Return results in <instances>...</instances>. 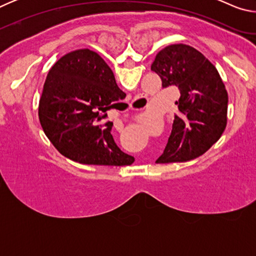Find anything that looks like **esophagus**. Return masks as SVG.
I'll return each instance as SVG.
<instances>
[{
  "label": "esophagus",
  "mask_w": 256,
  "mask_h": 256,
  "mask_svg": "<svg viewBox=\"0 0 256 256\" xmlns=\"http://www.w3.org/2000/svg\"><path fill=\"white\" fill-rule=\"evenodd\" d=\"M115 128H118V125H116V123H115Z\"/></svg>",
  "instance_id": "34e87169"
}]
</instances>
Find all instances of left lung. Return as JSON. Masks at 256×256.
Masks as SVG:
<instances>
[{
  "mask_svg": "<svg viewBox=\"0 0 256 256\" xmlns=\"http://www.w3.org/2000/svg\"><path fill=\"white\" fill-rule=\"evenodd\" d=\"M151 70L162 88L176 86L178 112L157 164L184 162L200 157L222 136L227 125L228 94L218 71L193 47L175 44L156 55Z\"/></svg>",
  "mask_w": 256,
  "mask_h": 256,
  "instance_id": "8db88e82",
  "label": "left lung"
}]
</instances>
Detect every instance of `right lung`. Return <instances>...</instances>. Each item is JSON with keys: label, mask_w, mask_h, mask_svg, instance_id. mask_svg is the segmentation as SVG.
<instances>
[{"label": "right lung", "mask_w": 256, "mask_h": 256, "mask_svg": "<svg viewBox=\"0 0 256 256\" xmlns=\"http://www.w3.org/2000/svg\"><path fill=\"white\" fill-rule=\"evenodd\" d=\"M126 96L105 60L90 50L71 52L47 74L38 115L47 138L60 154L86 164L124 166L134 162L112 136V102Z\"/></svg>", "instance_id": "1"}]
</instances>
